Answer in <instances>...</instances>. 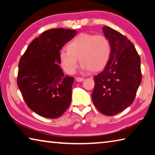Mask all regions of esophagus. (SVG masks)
Wrapping results in <instances>:
<instances>
[{
    "label": "esophagus",
    "mask_w": 155,
    "mask_h": 155,
    "mask_svg": "<svg viewBox=\"0 0 155 155\" xmlns=\"http://www.w3.org/2000/svg\"><path fill=\"white\" fill-rule=\"evenodd\" d=\"M76 81H78V82H82L84 81V78L82 77H77L76 78Z\"/></svg>",
    "instance_id": "34e87169"
}]
</instances>
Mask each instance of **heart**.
<instances>
[{
	"label": "heart",
	"instance_id": "obj_1",
	"mask_svg": "<svg viewBox=\"0 0 155 155\" xmlns=\"http://www.w3.org/2000/svg\"><path fill=\"white\" fill-rule=\"evenodd\" d=\"M67 51L59 54L61 67L68 74L75 73L78 60L83 69L91 72L103 70L111 55V44L106 36L91 33H81L66 46Z\"/></svg>",
	"mask_w": 155,
	"mask_h": 155
}]
</instances>
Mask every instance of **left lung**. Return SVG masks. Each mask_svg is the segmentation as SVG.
I'll list each match as a JSON object with an SVG mask.
<instances>
[{"mask_svg": "<svg viewBox=\"0 0 155 155\" xmlns=\"http://www.w3.org/2000/svg\"><path fill=\"white\" fill-rule=\"evenodd\" d=\"M103 31L111 44V55L104 69L94 77L91 97L100 112L111 116L134 101L141 82V59L127 37L107 26Z\"/></svg>", "mask_w": 155, "mask_h": 155, "instance_id": "obj_1", "label": "left lung"}]
</instances>
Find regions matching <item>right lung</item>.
I'll use <instances>...</instances> for the list:
<instances>
[{"label": "right lung", "instance_id": "right-lung-1", "mask_svg": "<svg viewBox=\"0 0 155 155\" xmlns=\"http://www.w3.org/2000/svg\"><path fill=\"white\" fill-rule=\"evenodd\" d=\"M77 33L62 28L44 31L20 59L18 87L28 108L41 116L57 118L70 105L74 78L64 75L59 54Z\"/></svg>", "mask_w": 155, "mask_h": 155}]
</instances>
